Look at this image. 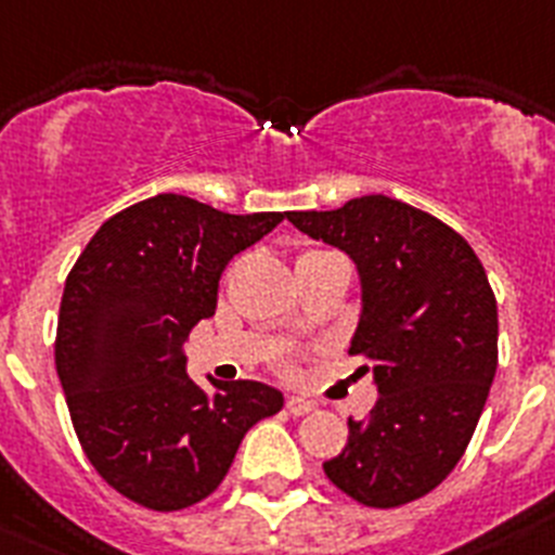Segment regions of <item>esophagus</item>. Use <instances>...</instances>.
I'll use <instances>...</instances> for the list:
<instances>
[{"mask_svg": "<svg viewBox=\"0 0 555 555\" xmlns=\"http://www.w3.org/2000/svg\"><path fill=\"white\" fill-rule=\"evenodd\" d=\"M286 409H288V414L304 416V414H309V411H314V402L306 400V397H288Z\"/></svg>", "mask_w": 555, "mask_h": 555, "instance_id": "1", "label": "esophagus"}]
</instances>
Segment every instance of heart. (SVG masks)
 Wrapping results in <instances>:
<instances>
[{
  "label": "heart",
  "instance_id": "heart-1",
  "mask_svg": "<svg viewBox=\"0 0 555 555\" xmlns=\"http://www.w3.org/2000/svg\"><path fill=\"white\" fill-rule=\"evenodd\" d=\"M320 255H328V251H320V249H306L300 258H297V263H304V260H311V258H320Z\"/></svg>",
  "mask_w": 555,
  "mask_h": 555
}]
</instances>
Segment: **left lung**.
I'll list each match as a JSON object with an SVG mask.
<instances>
[{
    "instance_id": "1",
    "label": "left lung",
    "mask_w": 555,
    "mask_h": 555,
    "mask_svg": "<svg viewBox=\"0 0 555 555\" xmlns=\"http://www.w3.org/2000/svg\"><path fill=\"white\" fill-rule=\"evenodd\" d=\"M354 260L363 288L349 354L377 386L365 420L323 470L365 507L431 493L462 460L496 374V297L468 241L434 215L363 195L332 212H286Z\"/></svg>"
}]
</instances>
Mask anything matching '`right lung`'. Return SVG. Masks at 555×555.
Here are the masks:
<instances>
[{
  "mask_svg": "<svg viewBox=\"0 0 555 555\" xmlns=\"http://www.w3.org/2000/svg\"><path fill=\"white\" fill-rule=\"evenodd\" d=\"M281 221L164 192L104 221L67 274L56 371L73 428L99 476L135 505L169 514L206 499L251 425L283 409V393L255 379H209V397L184 357L229 260Z\"/></svg>",
  "mask_w": 555,
  "mask_h": 555,
  "instance_id": "1",
  "label": "right lung"
}]
</instances>
